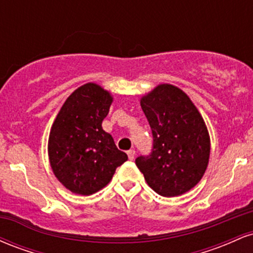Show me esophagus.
Instances as JSON below:
<instances>
[{"label": "esophagus", "instance_id": "34e87169", "mask_svg": "<svg viewBox=\"0 0 253 253\" xmlns=\"http://www.w3.org/2000/svg\"><path fill=\"white\" fill-rule=\"evenodd\" d=\"M127 156H128L129 161H133V159H134V157H135V151L134 150L127 151Z\"/></svg>", "mask_w": 253, "mask_h": 253}]
</instances>
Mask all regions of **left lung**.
Here are the masks:
<instances>
[{"mask_svg": "<svg viewBox=\"0 0 253 253\" xmlns=\"http://www.w3.org/2000/svg\"><path fill=\"white\" fill-rule=\"evenodd\" d=\"M153 135L152 153L135 164L159 195L179 196L201 181L208 167L211 138L199 109L172 84L157 85L140 98Z\"/></svg>", "mask_w": 253, "mask_h": 253, "instance_id": "8db88e82", "label": "left lung"}]
</instances>
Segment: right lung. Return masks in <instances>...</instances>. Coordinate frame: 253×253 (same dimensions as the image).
<instances>
[{
  "label": "right lung",
  "instance_id": "add662e5",
  "mask_svg": "<svg viewBox=\"0 0 253 253\" xmlns=\"http://www.w3.org/2000/svg\"><path fill=\"white\" fill-rule=\"evenodd\" d=\"M113 96L96 83H86L66 98L48 136V159L66 189L91 195L106 187L128 157L120 151L102 121Z\"/></svg>",
  "mask_w": 253,
  "mask_h": 253
}]
</instances>
